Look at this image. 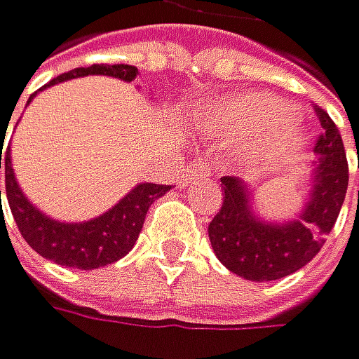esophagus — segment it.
<instances>
[{
  "label": "esophagus",
  "mask_w": 359,
  "mask_h": 359,
  "mask_svg": "<svg viewBox=\"0 0 359 359\" xmlns=\"http://www.w3.org/2000/svg\"><path fill=\"white\" fill-rule=\"evenodd\" d=\"M210 176V163L205 158H194L187 168L178 176V185H187L191 181H198V178H207Z\"/></svg>",
  "instance_id": "obj_1"
}]
</instances>
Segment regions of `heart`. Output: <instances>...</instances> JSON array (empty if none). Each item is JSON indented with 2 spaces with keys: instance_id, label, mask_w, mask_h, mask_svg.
I'll return each instance as SVG.
<instances>
[{
  "instance_id": "b5f03b06",
  "label": "heart",
  "mask_w": 359,
  "mask_h": 359,
  "mask_svg": "<svg viewBox=\"0 0 359 359\" xmlns=\"http://www.w3.org/2000/svg\"><path fill=\"white\" fill-rule=\"evenodd\" d=\"M218 121L233 134L247 136V139H256L269 126H273L276 121H283L287 116L285 107L278 105L269 97H238L229 103H225L216 112ZM298 143V134L287 121H283L280 126H276L262 136L258 156L260 161H276L278 156H283L285 152Z\"/></svg>"
}]
</instances>
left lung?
I'll return each instance as SVG.
<instances>
[{
	"label": "left lung",
	"mask_w": 359,
	"mask_h": 359,
	"mask_svg": "<svg viewBox=\"0 0 359 359\" xmlns=\"http://www.w3.org/2000/svg\"><path fill=\"white\" fill-rule=\"evenodd\" d=\"M322 126L316 139L318 168L311 198L302 216L285 225H267L252 214L247 187L233 176H223V205L212 218L210 243L225 267L247 280H278L302 269L331 233L348 185V163L338 126L313 105Z\"/></svg>",
	"instance_id": "8db88e82"
}]
</instances>
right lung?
Segmentation results:
<instances>
[{"mask_svg":"<svg viewBox=\"0 0 359 359\" xmlns=\"http://www.w3.org/2000/svg\"><path fill=\"white\" fill-rule=\"evenodd\" d=\"M86 74H110L123 79V81H134L139 70L134 66H128V63H114V66L95 63L90 68H74L70 72H63L61 76L53 79L48 86L74 76H86ZM1 149L4 145H0V170L4 168L6 174V198H8V207L21 236H24V241L39 256L74 269H99L110 262H116L118 258H123L134 247L136 238H139L149 205L170 189V185L143 183L139 187H134L110 212H105L95 220L72 223V225L59 223V220H53L43 216L39 210H34L28 203V198L21 194L11 168V154L1 152Z\"/></svg>","mask_w":359,"mask_h":359,"instance_id":"add662e5","label":"right lung"}]
</instances>
